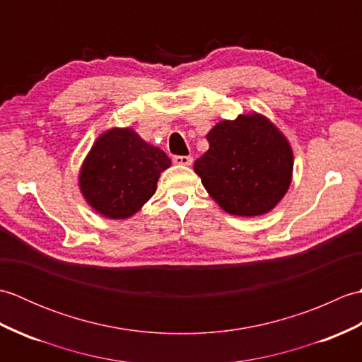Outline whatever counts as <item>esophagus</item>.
I'll use <instances>...</instances> for the list:
<instances>
[{"label": "esophagus", "instance_id": "1", "mask_svg": "<svg viewBox=\"0 0 362 362\" xmlns=\"http://www.w3.org/2000/svg\"><path fill=\"white\" fill-rule=\"evenodd\" d=\"M174 163L177 165H183V166H189L191 163H193V157L191 156H175L173 158Z\"/></svg>", "mask_w": 362, "mask_h": 362}]
</instances>
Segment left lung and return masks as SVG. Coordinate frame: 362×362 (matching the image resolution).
<instances>
[{
    "instance_id": "1",
    "label": "left lung",
    "mask_w": 362,
    "mask_h": 362,
    "mask_svg": "<svg viewBox=\"0 0 362 362\" xmlns=\"http://www.w3.org/2000/svg\"><path fill=\"white\" fill-rule=\"evenodd\" d=\"M210 148L194 161L206 193L241 218L272 211L288 193L294 171L289 140L264 115L222 119L206 134Z\"/></svg>"
}]
</instances>
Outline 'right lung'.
I'll list each match as a JSON object with an SVG mask.
<instances>
[{
	"label": "right lung",
	"mask_w": 362,
	"mask_h": 362,
	"mask_svg": "<svg viewBox=\"0 0 362 362\" xmlns=\"http://www.w3.org/2000/svg\"><path fill=\"white\" fill-rule=\"evenodd\" d=\"M169 166L166 153L132 127H112L96 138L82 161L81 194L101 216L127 219L153 196L161 173Z\"/></svg>",
	"instance_id": "obj_1"
}]
</instances>
